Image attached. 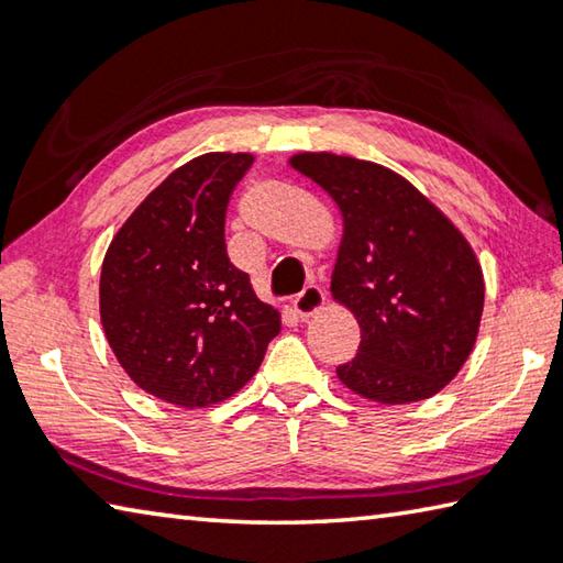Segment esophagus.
<instances>
[{
    "label": "esophagus",
    "instance_id": "1",
    "mask_svg": "<svg viewBox=\"0 0 563 563\" xmlns=\"http://www.w3.org/2000/svg\"><path fill=\"white\" fill-rule=\"evenodd\" d=\"M322 305H325V292H322L318 285H308L302 292L295 295L292 310L298 312V318H310L312 312H318Z\"/></svg>",
    "mask_w": 563,
    "mask_h": 563
}]
</instances>
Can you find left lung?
I'll return each mask as SVG.
<instances>
[{
  "instance_id": "1",
  "label": "left lung",
  "mask_w": 563,
  "mask_h": 563,
  "mask_svg": "<svg viewBox=\"0 0 563 563\" xmlns=\"http://www.w3.org/2000/svg\"><path fill=\"white\" fill-rule=\"evenodd\" d=\"M290 166L342 213L332 298L360 322L342 385L373 402L405 405L440 393L474 347L484 278L464 235L385 166L335 154H298Z\"/></svg>"
}]
</instances>
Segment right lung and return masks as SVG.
Masks as SVG:
<instances>
[{
  "mask_svg": "<svg viewBox=\"0 0 563 563\" xmlns=\"http://www.w3.org/2000/svg\"><path fill=\"white\" fill-rule=\"evenodd\" d=\"M251 154L176 168L113 235L101 265V325L141 389L178 407L235 395L261 367L280 316L225 251V211Z\"/></svg>",
  "mask_w": 563,
  "mask_h": 563,
  "instance_id": "obj_1",
  "label": "right lung"
}]
</instances>
